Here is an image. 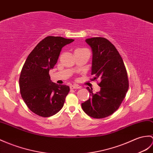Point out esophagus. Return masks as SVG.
Here are the masks:
<instances>
[{
	"instance_id": "34e87169",
	"label": "esophagus",
	"mask_w": 153,
	"mask_h": 153,
	"mask_svg": "<svg viewBox=\"0 0 153 153\" xmlns=\"http://www.w3.org/2000/svg\"><path fill=\"white\" fill-rule=\"evenodd\" d=\"M70 89H74V88H77V89H79V88H81V87L79 86V85H70Z\"/></svg>"
}]
</instances>
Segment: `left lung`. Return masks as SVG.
I'll list each match as a JSON object with an SVG mask.
<instances>
[{
    "instance_id": "left-lung-1",
    "label": "left lung",
    "mask_w": 153,
    "mask_h": 153,
    "mask_svg": "<svg viewBox=\"0 0 153 153\" xmlns=\"http://www.w3.org/2000/svg\"><path fill=\"white\" fill-rule=\"evenodd\" d=\"M85 42L93 52L91 74L94 80H100V91L94 93L87 87L91 97L81 107L90 117L105 118L116 111L125 98L129 87L126 70L119 53L107 39L95 37Z\"/></svg>"
}]
</instances>
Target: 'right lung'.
Returning <instances> with one entry per match:
<instances>
[{
  "instance_id": "obj_1",
  "label": "right lung",
  "mask_w": 153,
  "mask_h": 153,
  "mask_svg": "<svg viewBox=\"0 0 153 153\" xmlns=\"http://www.w3.org/2000/svg\"><path fill=\"white\" fill-rule=\"evenodd\" d=\"M74 41L49 36L28 55L21 72L19 88L23 101L35 114L51 117L63 107L70 87L52 82L49 72L54 68L62 48Z\"/></svg>"
}]
</instances>
